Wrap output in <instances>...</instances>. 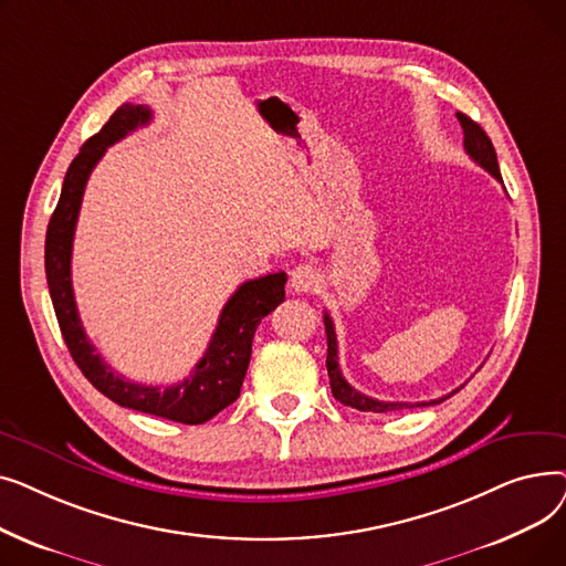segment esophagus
<instances>
[{
    "label": "esophagus",
    "mask_w": 566,
    "mask_h": 566,
    "mask_svg": "<svg viewBox=\"0 0 566 566\" xmlns=\"http://www.w3.org/2000/svg\"><path fill=\"white\" fill-rule=\"evenodd\" d=\"M289 286L295 293H312V291H316V286H318L316 268H312L310 263L295 265L293 271H291V277H289Z\"/></svg>",
    "instance_id": "1"
}]
</instances>
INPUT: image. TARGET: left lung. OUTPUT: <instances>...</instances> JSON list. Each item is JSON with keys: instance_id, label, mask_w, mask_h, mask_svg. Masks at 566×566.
<instances>
[{"instance_id": "left-lung-1", "label": "left lung", "mask_w": 566, "mask_h": 566, "mask_svg": "<svg viewBox=\"0 0 566 566\" xmlns=\"http://www.w3.org/2000/svg\"><path fill=\"white\" fill-rule=\"evenodd\" d=\"M459 124L463 128V146H465V154L478 163L480 167H484L491 176H495L497 181L502 184V176H500V167H497V156H495V148L489 139V135L482 130L480 124H474L470 116L457 112ZM323 323H325V335H328V358H325V367H328V376H331V388L337 401H342L344 406H350L355 410H363V412H392V410H403V408H415V406H433L440 403L448 397L442 399H433V401H418V403H408V401H378L371 399L363 392H358L355 388L346 382L342 369H339V355H337V335H335V325L333 318L328 316V312L323 314Z\"/></svg>"}]
</instances>
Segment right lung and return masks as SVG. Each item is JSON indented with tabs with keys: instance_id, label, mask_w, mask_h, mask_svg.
<instances>
[{
	"instance_id": "obj_1",
	"label": "right lung",
	"mask_w": 566,
	"mask_h": 566,
	"mask_svg": "<svg viewBox=\"0 0 566 566\" xmlns=\"http://www.w3.org/2000/svg\"><path fill=\"white\" fill-rule=\"evenodd\" d=\"M148 122H151V109L146 105L126 103L109 116L101 133L82 144L80 154L66 171L62 195H59L45 233L48 289L59 328H62L73 360L101 395L118 406L156 415V418L181 424H203L241 395L256 325L284 303L286 273L250 280L235 289L220 314L218 328L208 342L203 358L186 380L169 385V388H156V385L126 380L112 371V367L101 358V353H96V346L86 339L77 314L71 282L73 235L86 181L107 151V146L124 139Z\"/></svg>"
}]
</instances>
